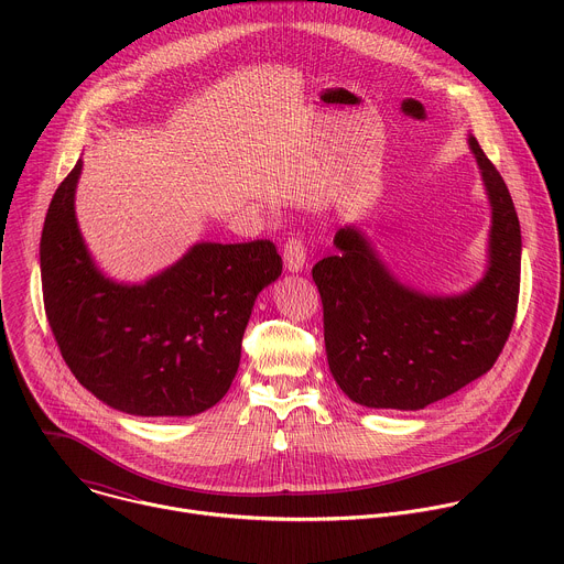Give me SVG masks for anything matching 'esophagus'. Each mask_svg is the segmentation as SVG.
<instances>
[{"mask_svg":"<svg viewBox=\"0 0 564 564\" xmlns=\"http://www.w3.org/2000/svg\"><path fill=\"white\" fill-rule=\"evenodd\" d=\"M283 263H285V270L290 274H299L305 268V246L301 243L299 238H292V240H288V243H285Z\"/></svg>","mask_w":564,"mask_h":564,"instance_id":"34e87169","label":"esophagus"}]
</instances>
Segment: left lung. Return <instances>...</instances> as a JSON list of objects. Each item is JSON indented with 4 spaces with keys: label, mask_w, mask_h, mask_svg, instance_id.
I'll use <instances>...</instances> for the list:
<instances>
[{
    "label": "left lung",
    "mask_w": 564,
    "mask_h": 564,
    "mask_svg": "<svg viewBox=\"0 0 564 564\" xmlns=\"http://www.w3.org/2000/svg\"><path fill=\"white\" fill-rule=\"evenodd\" d=\"M468 149L491 207L487 270L470 288L437 294L404 283L357 223L335 234L337 254L312 268L328 366L355 404L422 411L487 375L509 339L520 292V220L473 135Z\"/></svg>",
    "instance_id": "1"
}]
</instances>
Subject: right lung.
<instances>
[{"mask_svg":"<svg viewBox=\"0 0 564 564\" xmlns=\"http://www.w3.org/2000/svg\"><path fill=\"white\" fill-rule=\"evenodd\" d=\"M83 158L57 187L42 229L48 326L91 394L138 417H192L223 399L261 290L281 276L270 240H198L140 283L107 276L75 216Z\"/></svg>","mask_w":564,"mask_h":564,"instance_id":"1","label":"right lung"}]
</instances>
